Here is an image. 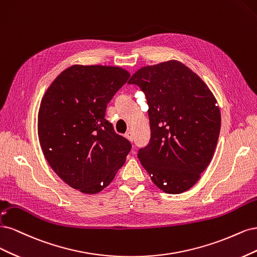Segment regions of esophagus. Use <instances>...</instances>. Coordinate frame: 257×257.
<instances>
[{"label": "esophagus", "mask_w": 257, "mask_h": 257, "mask_svg": "<svg viewBox=\"0 0 257 257\" xmlns=\"http://www.w3.org/2000/svg\"><path fill=\"white\" fill-rule=\"evenodd\" d=\"M125 137L130 141V142H132V141H134V134H132L131 131H128L127 134L125 135Z\"/></svg>", "instance_id": "34e87169"}]
</instances>
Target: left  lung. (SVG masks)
<instances>
[{
  "mask_svg": "<svg viewBox=\"0 0 257 257\" xmlns=\"http://www.w3.org/2000/svg\"><path fill=\"white\" fill-rule=\"evenodd\" d=\"M144 93L151 140L138 158L154 184L179 194L195 185L218 143L221 115L209 88L187 66L169 61L139 69L128 81Z\"/></svg>",
  "mask_w": 257,
  "mask_h": 257,
  "instance_id": "1",
  "label": "left lung"
}]
</instances>
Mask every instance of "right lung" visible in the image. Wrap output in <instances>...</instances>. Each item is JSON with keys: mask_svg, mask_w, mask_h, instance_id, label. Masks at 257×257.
Here are the masks:
<instances>
[{"mask_svg": "<svg viewBox=\"0 0 257 257\" xmlns=\"http://www.w3.org/2000/svg\"><path fill=\"white\" fill-rule=\"evenodd\" d=\"M129 77L119 67L74 65L53 81L40 103L41 150L57 175L81 192L101 191L131 151L104 118L107 103Z\"/></svg>", "mask_w": 257, "mask_h": 257, "instance_id": "1", "label": "right lung"}]
</instances>
